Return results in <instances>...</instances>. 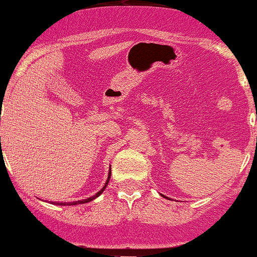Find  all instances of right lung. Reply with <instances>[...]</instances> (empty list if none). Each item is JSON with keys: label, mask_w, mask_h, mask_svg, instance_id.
I'll list each match as a JSON object with an SVG mask.
<instances>
[{"label": "right lung", "mask_w": 257, "mask_h": 257, "mask_svg": "<svg viewBox=\"0 0 257 257\" xmlns=\"http://www.w3.org/2000/svg\"><path fill=\"white\" fill-rule=\"evenodd\" d=\"M109 178H110V169H109V174H108V178H107V181H106V183H104V186H103V187L101 188V191H98V192H97L96 194H94V196L90 197V198H86V199H80V201H76V202H69V203H66V202H65V203H56V202H55V204H58V206H75V204H83V203H87V202H91V201H93L94 198H97V197H98L99 194H102V193H103V191L106 190V187H107L108 182H109Z\"/></svg>", "instance_id": "1"}]
</instances>
